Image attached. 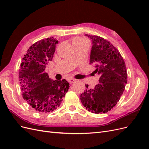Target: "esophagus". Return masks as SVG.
Listing matches in <instances>:
<instances>
[{
    "instance_id": "1",
    "label": "esophagus",
    "mask_w": 149,
    "mask_h": 149,
    "mask_svg": "<svg viewBox=\"0 0 149 149\" xmlns=\"http://www.w3.org/2000/svg\"><path fill=\"white\" fill-rule=\"evenodd\" d=\"M75 81H76V79H73V78H70V79H68V82H69L70 84L73 83H74Z\"/></svg>"
}]
</instances>
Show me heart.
<instances>
[{
    "label": "heart",
    "mask_w": 149,
    "mask_h": 149,
    "mask_svg": "<svg viewBox=\"0 0 149 149\" xmlns=\"http://www.w3.org/2000/svg\"><path fill=\"white\" fill-rule=\"evenodd\" d=\"M88 42V40L83 38V37H75L73 40V43L74 45H81V44H83L85 43Z\"/></svg>",
    "instance_id": "1"
}]
</instances>
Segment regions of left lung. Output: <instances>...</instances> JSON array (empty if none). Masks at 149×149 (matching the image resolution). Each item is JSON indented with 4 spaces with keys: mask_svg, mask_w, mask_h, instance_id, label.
Instances as JSON below:
<instances>
[{
    "mask_svg": "<svg viewBox=\"0 0 149 149\" xmlns=\"http://www.w3.org/2000/svg\"><path fill=\"white\" fill-rule=\"evenodd\" d=\"M92 40L89 64L95 65L94 72L100 75L93 89L85 84L81 94L83 105L92 113H106L113 108L123 94L127 83V73L123 56L108 40L97 35H85Z\"/></svg>",
    "mask_w": 149,
    "mask_h": 149,
    "instance_id": "left-lung-1",
    "label": "left lung"
}]
</instances>
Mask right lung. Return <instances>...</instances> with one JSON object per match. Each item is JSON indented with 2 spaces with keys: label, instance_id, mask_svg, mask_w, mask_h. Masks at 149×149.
<instances>
[{
  "label": "right lung",
  "instance_id": "right-lung-1",
  "mask_svg": "<svg viewBox=\"0 0 149 149\" xmlns=\"http://www.w3.org/2000/svg\"><path fill=\"white\" fill-rule=\"evenodd\" d=\"M58 43L53 37L35 42L24 55L19 70L22 97L35 111L42 113L56 109L70 88L66 80H52L45 73Z\"/></svg>",
  "mask_w": 149,
  "mask_h": 149
}]
</instances>
